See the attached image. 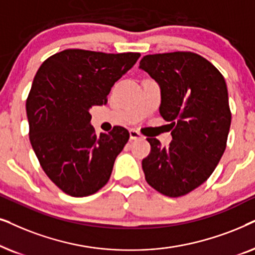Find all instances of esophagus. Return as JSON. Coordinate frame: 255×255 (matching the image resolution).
<instances>
[{"label":"esophagus","mask_w":255,"mask_h":255,"mask_svg":"<svg viewBox=\"0 0 255 255\" xmlns=\"http://www.w3.org/2000/svg\"><path fill=\"white\" fill-rule=\"evenodd\" d=\"M129 136H130V140H137V138H141L142 137V135L138 133L137 130L130 129L129 130Z\"/></svg>","instance_id":"esophagus-1"}]
</instances>
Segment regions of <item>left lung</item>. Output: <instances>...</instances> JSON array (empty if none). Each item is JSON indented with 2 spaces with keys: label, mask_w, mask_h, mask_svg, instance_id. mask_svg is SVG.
<instances>
[{
  "label": "left lung",
  "mask_w": 255,
  "mask_h": 255,
  "mask_svg": "<svg viewBox=\"0 0 255 255\" xmlns=\"http://www.w3.org/2000/svg\"><path fill=\"white\" fill-rule=\"evenodd\" d=\"M140 69L159 85V114L172 129L168 148L147 138L151 150L142 161L145 181L164 196H184L211 176L225 151L231 126L225 79L192 52L148 54Z\"/></svg>",
  "instance_id": "left-lung-1"
}]
</instances>
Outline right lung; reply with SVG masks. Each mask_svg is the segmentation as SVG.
I'll list each match as a JSON object with an SVG mask.
<instances>
[{"label":"right lung","mask_w":255,"mask_h":255,"mask_svg":"<svg viewBox=\"0 0 255 255\" xmlns=\"http://www.w3.org/2000/svg\"><path fill=\"white\" fill-rule=\"evenodd\" d=\"M140 56L69 49L37 71L26 99L29 138L47 177L67 195L90 196L110 179L129 133L117 126L97 136L90 108L107 104L115 81Z\"/></svg>","instance_id":"1"}]
</instances>
